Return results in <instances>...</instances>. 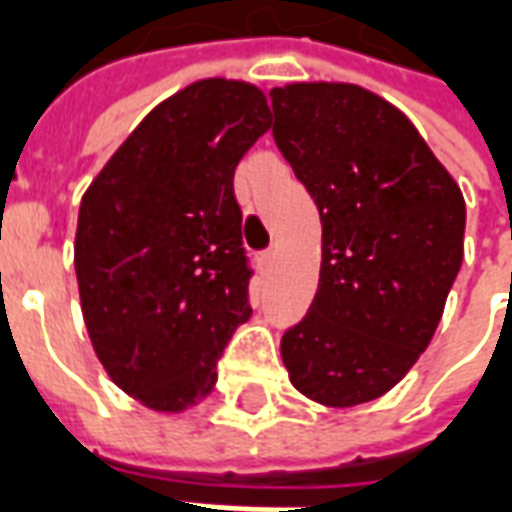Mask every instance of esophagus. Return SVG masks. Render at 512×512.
<instances>
[{"label":"esophagus","instance_id":"obj_1","mask_svg":"<svg viewBox=\"0 0 512 512\" xmlns=\"http://www.w3.org/2000/svg\"><path fill=\"white\" fill-rule=\"evenodd\" d=\"M257 260H260V266L268 268L271 263H274V249H266V252H260V257H257Z\"/></svg>","mask_w":512,"mask_h":512}]
</instances>
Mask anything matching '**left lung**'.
<instances>
[{"instance_id": "8db88e82", "label": "left lung", "mask_w": 512, "mask_h": 512, "mask_svg": "<svg viewBox=\"0 0 512 512\" xmlns=\"http://www.w3.org/2000/svg\"><path fill=\"white\" fill-rule=\"evenodd\" d=\"M274 142L321 211L323 263L310 312L282 334L301 395L376 400L428 348L461 271L458 183L403 112L356 84L271 90Z\"/></svg>"}]
</instances>
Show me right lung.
I'll return each instance as SVG.
<instances>
[{
    "instance_id": "add662e5",
    "label": "right lung",
    "mask_w": 512,
    "mask_h": 512,
    "mask_svg": "<svg viewBox=\"0 0 512 512\" xmlns=\"http://www.w3.org/2000/svg\"><path fill=\"white\" fill-rule=\"evenodd\" d=\"M268 128L257 87L194 82L134 128L82 197L84 323L109 378L147 408L183 411L208 395L252 315L233 175Z\"/></svg>"
}]
</instances>
